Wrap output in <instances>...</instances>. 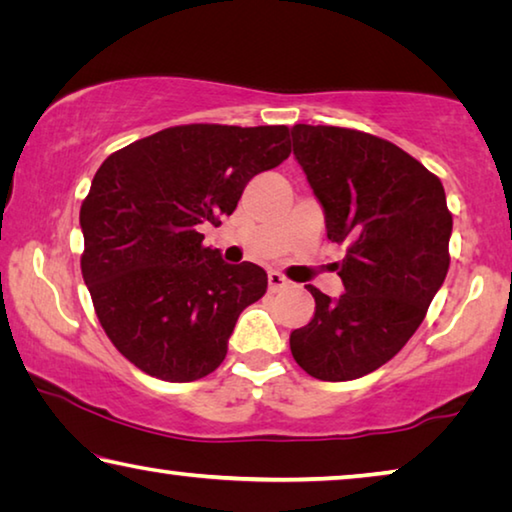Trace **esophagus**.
I'll return each mask as SVG.
<instances>
[{"mask_svg": "<svg viewBox=\"0 0 512 512\" xmlns=\"http://www.w3.org/2000/svg\"><path fill=\"white\" fill-rule=\"evenodd\" d=\"M287 287H289V280L282 273H277V271L268 273V291L275 293V291H282V289H287Z\"/></svg>", "mask_w": 512, "mask_h": 512, "instance_id": "1", "label": "esophagus"}]
</instances>
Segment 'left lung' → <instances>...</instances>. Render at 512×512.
<instances>
[{"label":"left lung","instance_id":"obj_1","mask_svg":"<svg viewBox=\"0 0 512 512\" xmlns=\"http://www.w3.org/2000/svg\"><path fill=\"white\" fill-rule=\"evenodd\" d=\"M291 137L327 239L345 244V291L332 300L307 284L316 311L291 332V354L316 379H359L391 361L427 316L449 268L452 212L436 173L393 142L307 124Z\"/></svg>","mask_w":512,"mask_h":512}]
</instances>
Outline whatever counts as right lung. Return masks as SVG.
I'll use <instances>...</instances> for the list:
<instances>
[{"label": "right lung", "mask_w": 512, "mask_h": 512, "mask_svg": "<svg viewBox=\"0 0 512 512\" xmlns=\"http://www.w3.org/2000/svg\"><path fill=\"white\" fill-rule=\"evenodd\" d=\"M287 126H171L108 155L81 205V273L112 345L146 375L194 381L221 366L262 266L203 246L257 173L289 158Z\"/></svg>", "instance_id": "obj_1"}]
</instances>
